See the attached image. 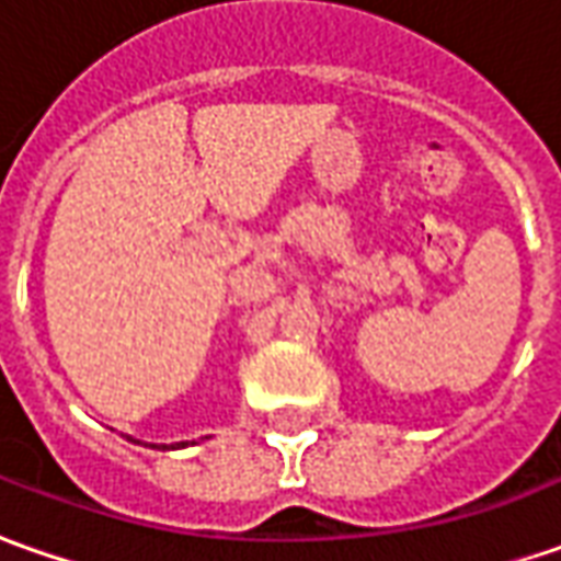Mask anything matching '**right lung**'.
<instances>
[{
  "mask_svg": "<svg viewBox=\"0 0 561 561\" xmlns=\"http://www.w3.org/2000/svg\"><path fill=\"white\" fill-rule=\"evenodd\" d=\"M162 448H169V445H162ZM171 448H184V442L181 445H171Z\"/></svg>",
  "mask_w": 561,
  "mask_h": 561,
  "instance_id": "add662e5",
  "label": "right lung"
}]
</instances>
